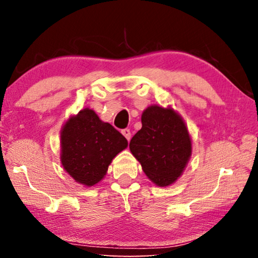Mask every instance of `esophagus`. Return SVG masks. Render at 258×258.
I'll use <instances>...</instances> for the list:
<instances>
[{
    "mask_svg": "<svg viewBox=\"0 0 258 258\" xmlns=\"http://www.w3.org/2000/svg\"><path fill=\"white\" fill-rule=\"evenodd\" d=\"M121 134L124 135V137L127 139V141H130L131 140V131L128 130V128H124V130H121Z\"/></svg>",
    "mask_w": 258,
    "mask_h": 258,
    "instance_id": "34e87169",
    "label": "esophagus"
}]
</instances>
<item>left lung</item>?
Returning <instances> with one entry per match:
<instances>
[{"label":"left lung","mask_w":258,"mask_h":258,"mask_svg":"<svg viewBox=\"0 0 258 258\" xmlns=\"http://www.w3.org/2000/svg\"><path fill=\"white\" fill-rule=\"evenodd\" d=\"M142 128L130 142V149L143 172L159 186L172 184L181 175L191 155V140L184 121L172 108H147Z\"/></svg>","instance_id":"1"}]
</instances>
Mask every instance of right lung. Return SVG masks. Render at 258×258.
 Listing matches in <instances>:
<instances>
[{
    "label": "right lung",
    "mask_w": 258,
    "mask_h": 258,
    "mask_svg": "<svg viewBox=\"0 0 258 258\" xmlns=\"http://www.w3.org/2000/svg\"><path fill=\"white\" fill-rule=\"evenodd\" d=\"M127 145L112 125L84 109L61 131V163L76 182L91 186L102 180L111 160Z\"/></svg>",
    "instance_id": "add662e5"
}]
</instances>
